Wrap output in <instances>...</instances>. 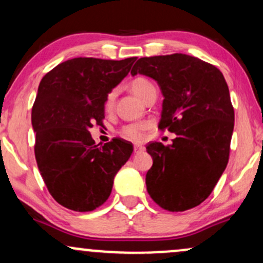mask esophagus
I'll list each match as a JSON object with an SVG mask.
<instances>
[{"mask_svg":"<svg viewBox=\"0 0 263 263\" xmlns=\"http://www.w3.org/2000/svg\"><path fill=\"white\" fill-rule=\"evenodd\" d=\"M144 151V147L143 146H140V144H135L134 146V152L135 153H141Z\"/></svg>","mask_w":263,"mask_h":263,"instance_id":"esophagus-1","label":"esophagus"}]
</instances>
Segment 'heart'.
<instances>
[{"label": "heart", "instance_id": "1", "mask_svg": "<svg viewBox=\"0 0 263 263\" xmlns=\"http://www.w3.org/2000/svg\"><path fill=\"white\" fill-rule=\"evenodd\" d=\"M129 90H131V91L134 92L138 99H141V100L143 101L144 99H146V96L148 95L152 90H155V86H153V84L151 83L148 79L140 77V78H136V79H134L131 83H129ZM114 100H115V91L112 90V91L107 93L106 101H105V107H106L107 110L112 106ZM151 126H152V123L149 121L128 123V125L123 126L120 134H121L122 137L127 138L129 141L140 142L143 140L144 136H146L147 129H148Z\"/></svg>", "mask_w": 263, "mask_h": 263}]
</instances>
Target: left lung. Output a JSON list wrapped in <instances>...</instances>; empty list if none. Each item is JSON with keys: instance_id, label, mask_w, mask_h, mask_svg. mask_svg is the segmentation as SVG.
<instances>
[{"instance_id": "obj_1", "label": "left lung", "mask_w": 263, "mask_h": 263, "mask_svg": "<svg viewBox=\"0 0 263 263\" xmlns=\"http://www.w3.org/2000/svg\"><path fill=\"white\" fill-rule=\"evenodd\" d=\"M137 73L158 83L164 96L158 128L177 135L173 144L146 146L153 159L147 192L164 210L198 206L211 194L230 156L235 112L224 75L182 53L138 59L131 70Z\"/></svg>"}]
</instances>
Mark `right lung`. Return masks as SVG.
I'll return each instance as SVG.
<instances>
[{
	"label": "right lung",
	"instance_id": "add662e5",
	"mask_svg": "<svg viewBox=\"0 0 263 263\" xmlns=\"http://www.w3.org/2000/svg\"><path fill=\"white\" fill-rule=\"evenodd\" d=\"M136 59H69L39 84L32 107L35 161L48 192L66 209L84 213L101 206L134 151L122 138L100 147L89 128L102 125L107 93Z\"/></svg>",
	"mask_w": 263,
	"mask_h": 263
}]
</instances>
